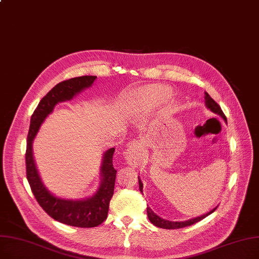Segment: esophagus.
Returning <instances> with one entry per match:
<instances>
[{
	"instance_id": "1",
	"label": "esophagus",
	"mask_w": 259,
	"mask_h": 259,
	"mask_svg": "<svg viewBox=\"0 0 259 259\" xmlns=\"http://www.w3.org/2000/svg\"><path fill=\"white\" fill-rule=\"evenodd\" d=\"M143 149H144L143 144L141 141L131 142L128 149L125 152L126 161L128 162L129 165H131L133 167H137L141 164V162L143 160V155H144Z\"/></svg>"
}]
</instances>
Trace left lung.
<instances>
[{
	"instance_id": "left-lung-1",
	"label": "left lung",
	"mask_w": 259,
	"mask_h": 259,
	"mask_svg": "<svg viewBox=\"0 0 259 259\" xmlns=\"http://www.w3.org/2000/svg\"><path fill=\"white\" fill-rule=\"evenodd\" d=\"M204 95H205L204 99H205L206 107L210 111H212L213 113L219 114L224 120L227 121V117H226V115H224V113L222 112L220 106L208 95V93L205 92ZM139 184H140V190L143 193V184L141 182V180H139ZM215 209L216 208H213L212 210H210L209 212L205 213V215H203V216H200V217H197V218H194V219H189V220L183 221V222H172V221H168V220L162 219L157 215H155V213L151 210V208L149 206H147V215H148V218H149L150 222L153 224V226H155L157 228H161V229H166V230H176V229H182V228H185V227L193 226V224L201 221L202 219H204L205 217L210 215L212 211H215Z\"/></svg>"
}]
</instances>
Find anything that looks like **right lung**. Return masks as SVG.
<instances>
[{
    "label": "right lung",
    "mask_w": 259,
    "mask_h": 259,
    "mask_svg": "<svg viewBox=\"0 0 259 259\" xmlns=\"http://www.w3.org/2000/svg\"><path fill=\"white\" fill-rule=\"evenodd\" d=\"M95 79L96 76H81L56 84L40 100L38 107L33 111L27 134L25 153L26 178L33 196L39 205L53 219L77 228H95L107 219L110 201L114 193L116 178V169L113 167V161H112L115 149L111 148L104 154L102 184L97 193L87 200L73 201L55 197L44 187L33 162L31 145L42 122L52 113L54 107L58 103L72 99L77 93L91 87Z\"/></svg>",
    "instance_id": "obj_1"
}]
</instances>
